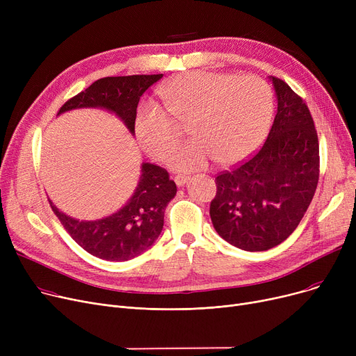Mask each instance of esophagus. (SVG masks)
Segmentation results:
<instances>
[{"mask_svg": "<svg viewBox=\"0 0 356 356\" xmlns=\"http://www.w3.org/2000/svg\"><path fill=\"white\" fill-rule=\"evenodd\" d=\"M175 181H176V184H177V186H184L186 183L189 181V176H184V175H177V176L175 177Z\"/></svg>", "mask_w": 356, "mask_h": 356, "instance_id": "esophagus-1", "label": "esophagus"}]
</instances>
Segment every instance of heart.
<instances>
[{
	"label": "heart",
	"instance_id": "obj_1",
	"mask_svg": "<svg viewBox=\"0 0 356 356\" xmlns=\"http://www.w3.org/2000/svg\"><path fill=\"white\" fill-rule=\"evenodd\" d=\"M163 108L143 104L136 115V136L145 152L163 160L179 140L176 124H191V143L167 160L175 172H193L215 159L228 165L250 157L264 143L273 120L274 97L258 76L188 72L163 83Z\"/></svg>",
	"mask_w": 356,
	"mask_h": 356
}]
</instances>
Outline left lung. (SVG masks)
I'll use <instances>...</instances> for the list:
<instances>
[{"instance_id":"left-lung-1","label":"left lung","mask_w":356,"mask_h":356,"mask_svg":"<svg viewBox=\"0 0 356 356\" xmlns=\"http://www.w3.org/2000/svg\"><path fill=\"white\" fill-rule=\"evenodd\" d=\"M277 115L267 141L250 160L216 180L211 219L216 232L244 251H267L300 223L319 180V141L310 111L282 79L270 76Z\"/></svg>"}]
</instances>
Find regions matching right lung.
<instances>
[{"label": "right lung", "instance_id": "add662e5", "mask_svg": "<svg viewBox=\"0 0 356 356\" xmlns=\"http://www.w3.org/2000/svg\"><path fill=\"white\" fill-rule=\"evenodd\" d=\"M163 74H133L112 76L93 82L83 92L69 99L58 112L101 108L115 114L131 134H136L134 124L137 105L143 93L160 81ZM177 188L164 168L141 164V176L137 188L124 207L109 216L97 220H79L50 207L59 218L69 235L92 254L106 261H128L152 247L164 225V211Z\"/></svg>", "mask_w": 356, "mask_h": 356}]
</instances>
